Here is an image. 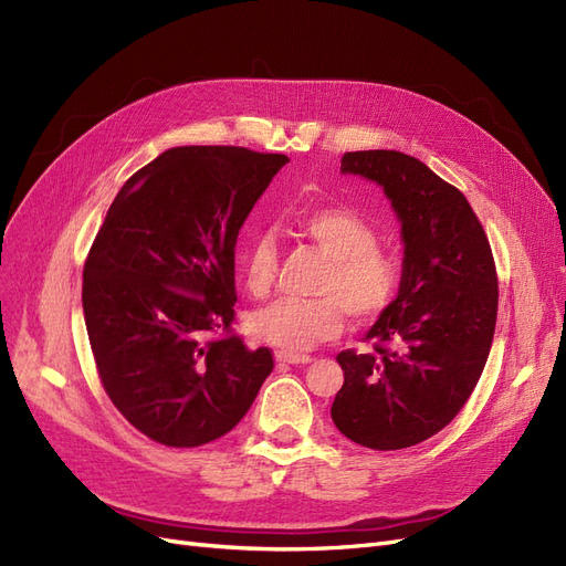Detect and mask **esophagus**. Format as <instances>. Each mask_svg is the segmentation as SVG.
Listing matches in <instances>:
<instances>
[{"mask_svg": "<svg viewBox=\"0 0 566 566\" xmlns=\"http://www.w3.org/2000/svg\"><path fill=\"white\" fill-rule=\"evenodd\" d=\"M312 361L314 358L306 354H285V352L276 354V364H281V366H302V364H312Z\"/></svg>", "mask_w": 566, "mask_h": 566, "instance_id": "esophagus-1", "label": "esophagus"}]
</instances>
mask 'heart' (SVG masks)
Masks as SVG:
<instances>
[{
    "instance_id": "b5f03b06",
    "label": "heart",
    "mask_w": 566,
    "mask_h": 566,
    "mask_svg": "<svg viewBox=\"0 0 566 566\" xmlns=\"http://www.w3.org/2000/svg\"><path fill=\"white\" fill-rule=\"evenodd\" d=\"M304 235L323 256L316 300H279L250 316V333L285 354H300L333 339L345 312L352 321L378 318L399 295L401 264L378 245V231L349 208H321L297 219ZM279 248L266 233L250 238L243 252V281L252 297H266L279 276Z\"/></svg>"
}]
</instances>
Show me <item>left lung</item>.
<instances>
[{
	"instance_id": "left-lung-1",
	"label": "left lung",
	"mask_w": 566,
	"mask_h": 566,
	"mask_svg": "<svg viewBox=\"0 0 566 566\" xmlns=\"http://www.w3.org/2000/svg\"><path fill=\"white\" fill-rule=\"evenodd\" d=\"M339 169L385 188L406 250L399 295L366 335L373 352L337 354L345 385L331 416L361 447L408 449L443 430L482 378L499 316V273L468 198L418 158L354 150Z\"/></svg>"
}]
</instances>
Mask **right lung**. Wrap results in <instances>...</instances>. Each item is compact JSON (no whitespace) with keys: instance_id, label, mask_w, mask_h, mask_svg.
I'll use <instances>...</instances> for the list:
<instances>
[{"instance_id":"obj_1","label":"right lung","mask_w":566,"mask_h":566,"mask_svg":"<svg viewBox=\"0 0 566 566\" xmlns=\"http://www.w3.org/2000/svg\"><path fill=\"white\" fill-rule=\"evenodd\" d=\"M290 163L241 146L169 148L119 188L82 273L101 385L148 439L193 449L231 432L273 370L233 331V248Z\"/></svg>"}]
</instances>
